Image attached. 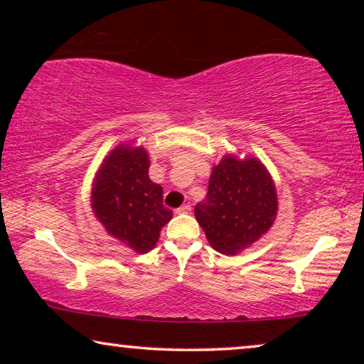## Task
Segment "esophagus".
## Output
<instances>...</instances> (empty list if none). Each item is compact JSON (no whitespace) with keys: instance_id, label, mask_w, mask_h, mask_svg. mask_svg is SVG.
<instances>
[{"instance_id":"esophagus-1","label":"esophagus","mask_w":364,"mask_h":364,"mask_svg":"<svg viewBox=\"0 0 364 364\" xmlns=\"http://www.w3.org/2000/svg\"><path fill=\"white\" fill-rule=\"evenodd\" d=\"M176 213H180V215L191 213V205H189V204H186V205H181V207L178 208V210H176Z\"/></svg>"}]
</instances>
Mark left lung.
Segmentation results:
<instances>
[{"label":"left lung","instance_id":"left-lung-1","mask_svg":"<svg viewBox=\"0 0 364 364\" xmlns=\"http://www.w3.org/2000/svg\"><path fill=\"white\" fill-rule=\"evenodd\" d=\"M278 205L276 184L262 160L226 154L213 165L207 197L194 215L215 250L237 255L269 231Z\"/></svg>","mask_w":364,"mask_h":364}]
</instances>
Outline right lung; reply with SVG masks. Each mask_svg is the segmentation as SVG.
<instances>
[{"label":"right lung","mask_w":364,"mask_h":364,"mask_svg":"<svg viewBox=\"0 0 364 364\" xmlns=\"http://www.w3.org/2000/svg\"><path fill=\"white\" fill-rule=\"evenodd\" d=\"M149 154L122 143L97 168L91 184V210L109 236L136 254L152 250L173 212L162 204V186L149 178Z\"/></svg>","instance_id":"1"}]
</instances>
